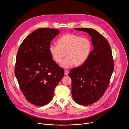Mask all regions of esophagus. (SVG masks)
<instances>
[{
  "label": "esophagus",
  "mask_w": 129,
  "mask_h": 129,
  "mask_svg": "<svg viewBox=\"0 0 129 129\" xmlns=\"http://www.w3.org/2000/svg\"><path fill=\"white\" fill-rule=\"evenodd\" d=\"M69 71L68 70H65V75L66 76H68V73H69Z\"/></svg>",
  "instance_id": "34e87169"
}]
</instances>
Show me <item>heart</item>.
<instances>
[{
    "instance_id": "obj_1",
    "label": "heart",
    "mask_w": 129,
    "mask_h": 129,
    "mask_svg": "<svg viewBox=\"0 0 129 129\" xmlns=\"http://www.w3.org/2000/svg\"><path fill=\"white\" fill-rule=\"evenodd\" d=\"M58 45H49V51L53 60L56 63H61V66L68 68L74 65L80 66L88 59L92 50V43L87 38H82L75 34H66L58 40Z\"/></svg>"
}]
</instances>
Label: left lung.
Listing matches in <instances>:
<instances>
[{"label": "left lung", "instance_id": "1", "mask_svg": "<svg viewBox=\"0 0 129 129\" xmlns=\"http://www.w3.org/2000/svg\"><path fill=\"white\" fill-rule=\"evenodd\" d=\"M75 29L88 33L94 46L87 61L72 68L69 73L73 100L80 105L87 106L104 95L114 70V62L111 47L103 35L92 28Z\"/></svg>", "mask_w": 129, "mask_h": 129}]
</instances>
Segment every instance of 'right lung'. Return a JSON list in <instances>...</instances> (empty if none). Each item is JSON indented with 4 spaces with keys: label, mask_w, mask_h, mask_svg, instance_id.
Here are the masks:
<instances>
[{
    "label": "right lung",
    "mask_w": 129,
    "mask_h": 129,
    "mask_svg": "<svg viewBox=\"0 0 129 129\" xmlns=\"http://www.w3.org/2000/svg\"><path fill=\"white\" fill-rule=\"evenodd\" d=\"M60 33L54 28L35 30L18 49L15 75L20 90L31 104L42 106L52 100L54 90L64 76V70L51 58L49 47Z\"/></svg>",
    "instance_id": "obj_1"
}]
</instances>
